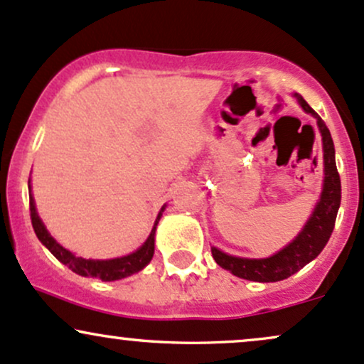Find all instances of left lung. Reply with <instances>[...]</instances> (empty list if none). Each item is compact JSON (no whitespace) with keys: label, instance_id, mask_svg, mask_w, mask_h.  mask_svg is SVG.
Wrapping results in <instances>:
<instances>
[{"label":"left lung","instance_id":"1","mask_svg":"<svg viewBox=\"0 0 364 364\" xmlns=\"http://www.w3.org/2000/svg\"><path fill=\"white\" fill-rule=\"evenodd\" d=\"M297 101L308 113L316 118L318 129L321 132V142H323V166H325V181L321 198L314 208L311 218L308 220L301 234L292 240L289 246H285L277 255L264 259H247L235 258L222 252L220 249L211 247V255L216 263L228 270L232 275L239 279H246L252 282H279L294 275L301 268L306 267L309 261H313L323 251L336 227V218L338 206H341V175L336 165V148H333L332 136L326 129L325 122L320 115L309 106L301 96Z\"/></svg>","mask_w":364,"mask_h":364}]
</instances>
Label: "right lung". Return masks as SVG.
<instances>
[{
    "label": "right lung",
    "mask_w": 364,
    "mask_h": 364,
    "mask_svg": "<svg viewBox=\"0 0 364 364\" xmlns=\"http://www.w3.org/2000/svg\"><path fill=\"white\" fill-rule=\"evenodd\" d=\"M28 210H31L32 227H34L38 239L50 249L51 255L55 256L60 263H63L65 267H68L72 272H75L77 275L80 277H94V279H101L105 282L125 279V277L132 275V273L141 272L154 255V230H156L158 222L154 223V228L151 230L148 240H146L136 252H132V255L115 259H85L80 258V256L72 255L68 249L61 247L60 244L53 239L50 232L46 230V227L43 225V222H41V218L38 216L32 194H28ZM160 215H158V220H160Z\"/></svg>",
    "instance_id": "1"
}]
</instances>
